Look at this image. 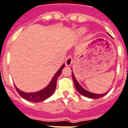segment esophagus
Instances as JSON below:
<instances>
[{"instance_id":"obj_1","label":"esophagus","mask_w":128,"mask_h":128,"mask_svg":"<svg viewBox=\"0 0 128 128\" xmlns=\"http://www.w3.org/2000/svg\"><path fill=\"white\" fill-rule=\"evenodd\" d=\"M72 64V57L71 55H69L65 61V64H66V66H71Z\"/></svg>"}]
</instances>
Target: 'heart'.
Segmentation results:
<instances>
[{"label":"heart","instance_id":"obj_1","mask_svg":"<svg viewBox=\"0 0 128 128\" xmlns=\"http://www.w3.org/2000/svg\"><path fill=\"white\" fill-rule=\"evenodd\" d=\"M84 33V30L83 29H80L78 30V35H82V34Z\"/></svg>","mask_w":128,"mask_h":128}]
</instances>
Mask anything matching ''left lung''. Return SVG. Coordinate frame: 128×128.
<instances>
[{"mask_svg":"<svg viewBox=\"0 0 128 128\" xmlns=\"http://www.w3.org/2000/svg\"><path fill=\"white\" fill-rule=\"evenodd\" d=\"M72 79L74 81V87L76 88V90H78V92H79L80 94H82V96H86L87 98H93V99H96V98H102L104 96H105L106 94H107L108 92H106L104 94H94V93H91V92H89L86 90V89H84L79 84V82H78V80H76L74 74H73V72H72Z\"/></svg>","mask_w":128,"mask_h":128,"instance_id":"left-lung-1","label":"left lung"}]
</instances>
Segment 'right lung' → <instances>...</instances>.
<instances>
[{"label":"right lung","instance_id":"add662e5","mask_svg":"<svg viewBox=\"0 0 128 128\" xmlns=\"http://www.w3.org/2000/svg\"><path fill=\"white\" fill-rule=\"evenodd\" d=\"M64 64L60 67V69L56 72V74H54V76L53 77V78L51 79L50 83L45 88L42 89L39 91L37 92H33V93H26L24 91L20 90L19 88H17L15 86L18 94L25 100L28 102H41L45 101L46 99L48 98L49 97H50L55 92L56 90V81L58 78L60 76L62 70L64 69Z\"/></svg>","mask_w":128,"mask_h":128}]
</instances>
